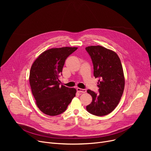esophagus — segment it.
<instances>
[{"mask_svg": "<svg viewBox=\"0 0 151 151\" xmlns=\"http://www.w3.org/2000/svg\"><path fill=\"white\" fill-rule=\"evenodd\" d=\"M76 90H77V91L78 92H81V93H85L87 91L86 89H81V88H77Z\"/></svg>", "mask_w": 151, "mask_h": 151, "instance_id": "esophagus-1", "label": "esophagus"}]
</instances>
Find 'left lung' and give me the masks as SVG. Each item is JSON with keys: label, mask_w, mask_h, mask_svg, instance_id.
Here are the masks:
<instances>
[{"label": "left lung", "mask_w": 151, "mask_h": 151, "mask_svg": "<svg viewBox=\"0 0 151 151\" xmlns=\"http://www.w3.org/2000/svg\"><path fill=\"white\" fill-rule=\"evenodd\" d=\"M86 50L92 61L93 76L99 79V93L87 91L92 101L86 109L93 115L105 116L116 108L124 92L125 79L121 62L115 52L101 46L86 47Z\"/></svg>", "instance_id": "1"}]
</instances>
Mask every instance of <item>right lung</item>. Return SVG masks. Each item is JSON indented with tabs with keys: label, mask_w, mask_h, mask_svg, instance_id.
Segmentation results:
<instances>
[{
	"label": "right lung",
	"mask_w": 151,
	"mask_h": 151,
	"mask_svg": "<svg viewBox=\"0 0 151 151\" xmlns=\"http://www.w3.org/2000/svg\"><path fill=\"white\" fill-rule=\"evenodd\" d=\"M78 47H63L45 51L31 67L29 83L40 110L49 116H57L67 109L76 96L75 88L60 85L59 76L65 61Z\"/></svg>",
	"instance_id": "add662e5"
}]
</instances>
